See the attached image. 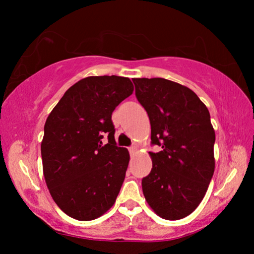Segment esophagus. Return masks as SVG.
I'll list each match as a JSON object with an SVG mask.
<instances>
[{
	"label": "esophagus",
	"mask_w": 254,
	"mask_h": 254,
	"mask_svg": "<svg viewBox=\"0 0 254 254\" xmlns=\"http://www.w3.org/2000/svg\"><path fill=\"white\" fill-rule=\"evenodd\" d=\"M128 151H130L131 154H133V153L136 151V147H134V145H132V147L128 148Z\"/></svg>",
	"instance_id": "34e87169"
}]
</instances>
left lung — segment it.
I'll use <instances>...</instances> for the list:
<instances>
[{"label": "left lung", "instance_id": "obj_1", "mask_svg": "<svg viewBox=\"0 0 254 254\" xmlns=\"http://www.w3.org/2000/svg\"><path fill=\"white\" fill-rule=\"evenodd\" d=\"M135 96L151 124L152 169L142 190L156 214L176 221L197 208L215 169V131L207 107L186 86L165 78H134Z\"/></svg>", "mask_w": 254, "mask_h": 254}]
</instances>
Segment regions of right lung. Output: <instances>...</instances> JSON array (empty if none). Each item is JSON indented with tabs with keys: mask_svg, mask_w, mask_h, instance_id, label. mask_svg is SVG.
Returning <instances> with one entry per match:
<instances>
[{
	"mask_svg": "<svg viewBox=\"0 0 254 254\" xmlns=\"http://www.w3.org/2000/svg\"><path fill=\"white\" fill-rule=\"evenodd\" d=\"M132 92L127 77H86L47 119L41 142L46 184L58 207L75 220H95L115 203L130 154L115 142L112 113Z\"/></svg>",
	"mask_w": 254,
	"mask_h": 254,
	"instance_id": "1",
	"label": "right lung"
}]
</instances>
